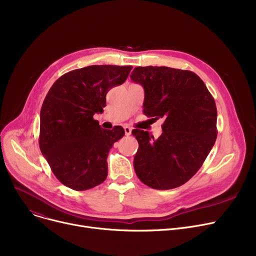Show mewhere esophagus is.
Masks as SVG:
<instances>
[{
  "instance_id": "obj_1",
  "label": "esophagus",
  "mask_w": 256,
  "mask_h": 256,
  "mask_svg": "<svg viewBox=\"0 0 256 256\" xmlns=\"http://www.w3.org/2000/svg\"><path fill=\"white\" fill-rule=\"evenodd\" d=\"M124 132H126V136H130L132 134V128L130 126H124Z\"/></svg>"
}]
</instances>
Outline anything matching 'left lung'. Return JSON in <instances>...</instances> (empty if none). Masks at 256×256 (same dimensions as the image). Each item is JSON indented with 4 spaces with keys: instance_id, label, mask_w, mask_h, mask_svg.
I'll use <instances>...</instances> for the list:
<instances>
[{
    "instance_id": "8db88e82",
    "label": "left lung",
    "mask_w": 256,
    "mask_h": 256,
    "mask_svg": "<svg viewBox=\"0 0 256 256\" xmlns=\"http://www.w3.org/2000/svg\"><path fill=\"white\" fill-rule=\"evenodd\" d=\"M130 78L144 88L143 113L164 119L158 139L146 130L132 132L139 143L135 172L152 189H174L200 169L216 142V102L204 80L190 70L139 66Z\"/></svg>"
}]
</instances>
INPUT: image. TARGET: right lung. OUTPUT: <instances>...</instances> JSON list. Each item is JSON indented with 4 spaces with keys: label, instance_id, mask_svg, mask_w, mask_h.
<instances>
[{
    "label": "right lung",
    "instance_id": "1",
    "mask_svg": "<svg viewBox=\"0 0 256 256\" xmlns=\"http://www.w3.org/2000/svg\"><path fill=\"white\" fill-rule=\"evenodd\" d=\"M132 66L91 65L60 76L40 111L39 147L66 186L85 191L108 176L106 158L124 130L102 128L93 118L106 106V92L124 83Z\"/></svg>",
    "mask_w": 256,
    "mask_h": 256
}]
</instances>
